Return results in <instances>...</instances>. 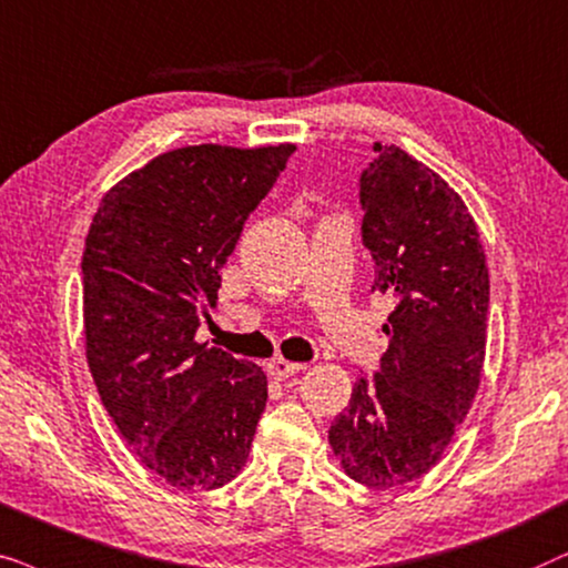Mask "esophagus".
<instances>
[{
	"label": "esophagus",
	"mask_w": 568,
	"mask_h": 568,
	"mask_svg": "<svg viewBox=\"0 0 568 568\" xmlns=\"http://www.w3.org/2000/svg\"><path fill=\"white\" fill-rule=\"evenodd\" d=\"M301 368H304L301 363H291L285 358H275V361L267 363V374L272 376V379H288V376L298 374Z\"/></svg>",
	"instance_id": "esophagus-1"
}]
</instances>
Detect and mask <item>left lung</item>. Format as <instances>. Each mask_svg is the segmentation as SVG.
I'll list each match as a JSON object with an SVG mask.
<instances>
[{"label": "left lung", "instance_id": "obj_1", "mask_svg": "<svg viewBox=\"0 0 568 568\" xmlns=\"http://www.w3.org/2000/svg\"><path fill=\"white\" fill-rule=\"evenodd\" d=\"M374 153L361 173V231L372 291L397 306L382 327V368L355 384L329 444L355 483L395 488L444 457L478 395L490 293L463 196L403 148L374 142Z\"/></svg>", "mask_w": 568, "mask_h": 568}]
</instances>
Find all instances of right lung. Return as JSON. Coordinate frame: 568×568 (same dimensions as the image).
<instances>
[{"label": "right lung", "instance_id": "obj_1", "mask_svg": "<svg viewBox=\"0 0 568 568\" xmlns=\"http://www.w3.org/2000/svg\"><path fill=\"white\" fill-rule=\"evenodd\" d=\"M293 153L189 145L103 194L82 252L85 355L126 447L179 490H215L246 465L267 403L256 363L196 343L244 223Z\"/></svg>", "mask_w": 568, "mask_h": 568}]
</instances>
